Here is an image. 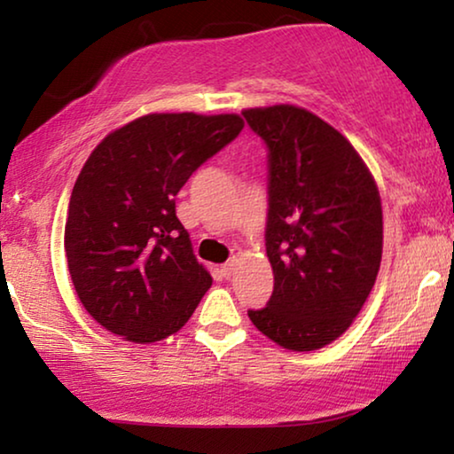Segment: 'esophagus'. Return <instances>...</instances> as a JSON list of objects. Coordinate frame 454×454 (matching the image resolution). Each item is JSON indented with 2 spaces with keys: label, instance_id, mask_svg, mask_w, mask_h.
<instances>
[{
  "label": "esophagus",
  "instance_id": "esophagus-1",
  "mask_svg": "<svg viewBox=\"0 0 454 454\" xmlns=\"http://www.w3.org/2000/svg\"><path fill=\"white\" fill-rule=\"evenodd\" d=\"M221 275L225 277V278H231L235 275V260H231V262H227V264L221 266Z\"/></svg>",
  "mask_w": 454,
  "mask_h": 454
}]
</instances>
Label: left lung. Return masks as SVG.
<instances>
[{
  "label": "left lung",
  "instance_id": "8db88e82",
  "mask_svg": "<svg viewBox=\"0 0 454 454\" xmlns=\"http://www.w3.org/2000/svg\"><path fill=\"white\" fill-rule=\"evenodd\" d=\"M269 146L266 256L275 287L247 316L289 351H316L353 325L382 260V202L351 142L312 111H241Z\"/></svg>",
  "mask_w": 454,
  "mask_h": 454
}]
</instances>
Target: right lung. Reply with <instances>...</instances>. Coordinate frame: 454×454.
<instances>
[{
	"mask_svg": "<svg viewBox=\"0 0 454 454\" xmlns=\"http://www.w3.org/2000/svg\"><path fill=\"white\" fill-rule=\"evenodd\" d=\"M244 128L238 114H148L98 142L74 184L64 247L86 312L132 343L177 333L213 277L176 196Z\"/></svg>",
	"mask_w": 454,
	"mask_h": 454,
	"instance_id": "1",
	"label": "right lung"
}]
</instances>
